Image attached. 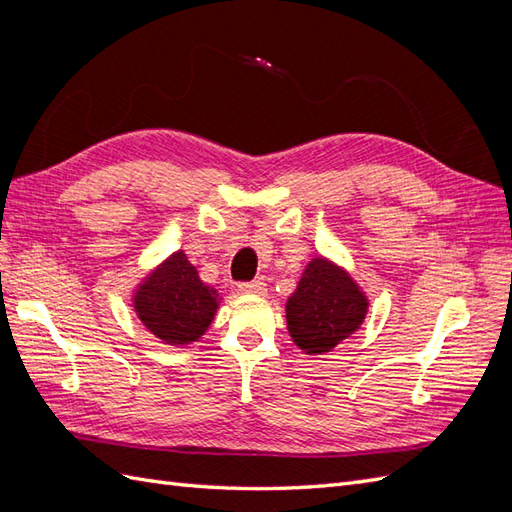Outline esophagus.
Listing matches in <instances>:
<instances>
[{
	"instance_id": "34e87169",
	"label": "esophagus",
	"mask_w": 512,
	"mask_h": 512,
	"mask_svg": "<svg viewBox=\"0 0 512 512\" xmlns=\"http://www.w3.org/2000/svg\"><path fill=\"white\" fill-rule=\"evenodd\" d=\"M239 290L243 294H256V297H262V294H267V284L262 280H254V282H243L239 284Z\"/></svg>"
}]
</instances>
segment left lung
<instances>
[{
	"label": "left lung",
	"instance_id": "obj_1",
	"mask_svg": "<svg viewBox=\"0 0 512 512\" xmlns=\"http://www.w3.org/2000/svg\"><path fill=\"white\" fill-rule=\"evenodd\" d=\"M367 307L359 284L342 267L318 256L305 267L286 303L288 333L305 354L331 352L361 327Z\"/></svg>",
	"mask_w": 512,
	"mask_h": 512
}]
</instances>
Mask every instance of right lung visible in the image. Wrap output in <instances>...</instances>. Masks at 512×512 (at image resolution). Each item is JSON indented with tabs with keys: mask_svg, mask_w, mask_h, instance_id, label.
<instances>
[{
	"mask_svg": "<svg viewBox=\"0 0 512 512\" xmlns=\"http://www.w3.org/2000/svg\"><path fill=\"white\" fill-rule=\"evenodd\" d=\"M220 307V294L198 277L181 250L170 254L134 292V312L170 346L192 344L205 335Z\"/></svg>",
	"mask_w": 512,
	"mask_h": 512,
	"instance_id": "1",
	"label": "right lung"
}]
</instances>
